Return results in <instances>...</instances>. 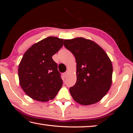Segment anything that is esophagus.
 Listing matches in <instances>:
<instances>
[{"label":"esophagus","instance_id":"esophagus-1","mask_svg":"<svg viewBox=\"0 0 133 133\" xmlns=\"http://www.w3.org/2000/svg\"><path fill=\"white\" fill-rule=\"evenodd\" d=\"M68 74H69V71H67L65 72V73L63 74V75H64V76L65 77H67V75H68Z\"/></svg>","mask_w":133,"mask_h":133}]
</instances>
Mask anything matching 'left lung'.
<instances>
[{"instance_id": "8db88e82", "label": "left lung", "mask_w": 133, "mask_h": 133, "mask_svg": "<svg viewBox=\"0 0 133 133\" xmlns=\"http://www.w3.org/2000/svg\"><path fill=\"white\" fill-rule=\"evenodd\" d=\"M64 46L77 63V81L69 89L72 97L82 105L97 103L111 85L112 66L109 56L96 43L83 37L64 40Z\"/></svg>"}]
</instances>
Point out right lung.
I'll use <instances>...</instances> for the list:
<instances>
[{"label":"right lung","instance_id":"add662e5","mask_svg":"<svg viewBox=\"0 0 133 133\" xmlns=\"http://www.w3.org/2000/svg\"><path fill=\"white\" fill-rule=\"evenodd\" d=\"M63 39L50 36L33 44L22 57L18 69L20 85L27 95L39 102L53 100L63 80L52 56L62 48Z\"/></svg>","mask_w":133,"mask_h":133}]
</instances>
